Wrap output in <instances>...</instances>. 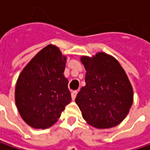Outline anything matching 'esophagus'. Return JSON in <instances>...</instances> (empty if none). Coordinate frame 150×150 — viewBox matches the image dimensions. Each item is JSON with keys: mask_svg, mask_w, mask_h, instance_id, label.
<instances>
[{"mask_svg": "<svg viewBox=\"0 0 150 150\" xmlns=\"http://www.w3.org/2000/svg\"><path fill=\"white\" fill-rule=\"evenodd\" d=\"M77 93H78V92H77L76 91H73L71 92V97H72V100H75Z\"/></svg>", "mask_w": 150, "mask_h": 150, "instance_id": "obj_1", "label": "esophagus"}]
</instances>
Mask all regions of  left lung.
I'll list each match as a JSON object with an SVG mask.
<instances>
[{"label": "left lung", "instance_id": "left-lung-1", "mask_svg": "<svg viewBox=\"0 0 150 150\" xmlns=\"http://www.w3.org/2000/svg\"><path fill=\"white\" fill-rule=\"evenodd\" d=\"M81 62L86 70V86L75 102L83 118L97 128L117 126L133 104V88L125 71L117 59L105 53L91 59L83 56Z\"/></svg>", "mask_w": 150, "mask_h": 150}]
</instances>
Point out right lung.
<instances>
[{
    "label": "right lung",
    "mask_w": 150,
    "mask_h": 150,
    "mask_svg": "<svg viewBox=\"0 0 150 150\" xmlns=\"http://www.w3.org/2000/svg\"><path fill=\"white\" fill-rule=\"evenodd\" d=\"M66 58L54 45L38 52L23 69L16 81L15 100L23 119L34 128L55 123L71 101L64 77Z\"/></svg>",
    "instance_id": "1"
}]
</instances>
